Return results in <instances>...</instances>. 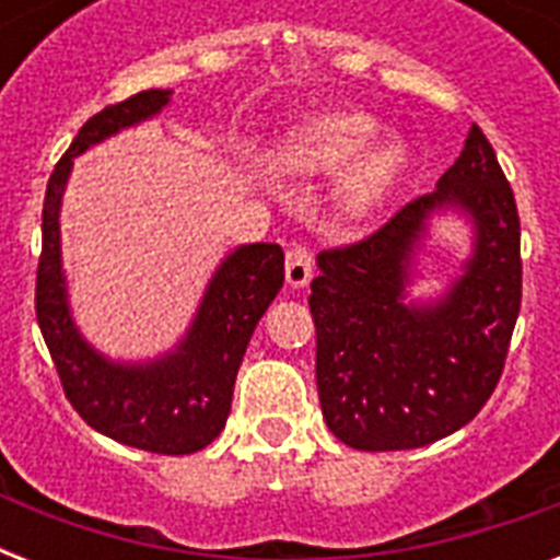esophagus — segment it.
<instances>
[{
  "mask_svg": "<svg viewBox=\"0 0 560 560\" xmlns=\"http://www.w3.org/2000/svg\"><path fill=\"white\" fill-rule=\"evenodd\" d=\"M284 276H288L290 288H305L311 276H314V258L307 253V246L293 244L284 258Z\"/></svg>",
  "mask_w": 560,
  "mask_h": 560,
  "instance_id": "34e87169",
  "label": "esophagus"
}]
</instances>
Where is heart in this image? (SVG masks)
Instances as JSON below:
<instances>
[{
    "mask_svg": "<svg viewBox=\"0 0 560 560\" xmlns=\"http://www.w3.org/2000/svg\"><path fill=\"white\" fill-rule=\"evenodd\" d=\"M381 125L358 109H331L299 118L279 144V165L290 174H334L345 168L340 179V209L349 218H363L377 209L392 188L398 186L409 165L407 142L381 139Z\"/></svg>",
    "mask_w": 560,
    "mask_h": 560,
    "instance_id": "obj_1",
    "label": "heart"
}]
</instances>
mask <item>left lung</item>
<instances>
[{"mask_svg": "<svg viewBox=\"0 0 560 560\" xmlns=\"http://www.w3.org/2000/svg\"><path fill=\"white\" fill-rule=\"evenodd\" d=\"M475 226L463 276L435 303H404L411 261L435 210ZM311 281L316 389L325 424L358 451L424 447L465 427L491 398L521 314V218L477 125L435 191L377 232L316 255Z\"/></svg>", "mask_w": 560, "mask_h": 560, "instance_id": "1", "label": "left lung"}]
</instances>
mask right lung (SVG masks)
Returning <instances> with one entry per match:
<instances>
[{"mask_svg":"<svg viewBox=\"0 0 560 560\" xmlns=\"http://www.w3.org/2000/svg\"><path fill=\"white\" fill-rule=\"evenodd\" d=\"M171 90H144L109 104L78 130L48 177L37 323L78 416L98 433L148 453L183 456L211 444L226 427L237 369L255 325L284 284L279 244H246L211 276L191 328L177 349L148 363H116L83 340L69 311L60 264V202L74 156L168 107Z\"/></svg>","mask_w":560,"mask_h":560,"instance_id":"right-lung-1","label":"right lung"}]
</instances>
